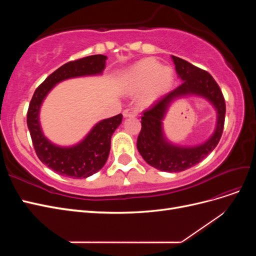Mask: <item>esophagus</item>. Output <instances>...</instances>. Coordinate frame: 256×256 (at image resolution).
Listing matches in <instances>:
<instances>
[{
  "label": "esophagus",
  "instance_id": "obj_1",
  "mask_svg": "<svg viewBox=\"0 0 256 256\" xmlns=\"http://www.w3.org/2000/svg\"><path fill=\"white\" fill-rule=\"evenodd\" d=\"M122 115L125 118H134V116L138 115V111L136 108H129V109H125L122 111Z\"/></svg>",
  "mask_w": 256,
  "mask_h": 256
}]
</instances>
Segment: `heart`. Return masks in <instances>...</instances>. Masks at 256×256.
Listing matches in <instances>:
<instances>
[{"label":"heart","instance_id":"b5f03b06","mask_svg":"<svg viewBox=\"0 0 256 256\" xmlns=\"http://www.w3.org/2000/svg\"><path fill=\"white\" fill-rule=\"evenodd\" d=\"M173 72L170 67H161L154 58H145L130 69L126 79V88L130 92H141L140 102L150 106L171 88Z\"/></svg>","mask_w":256,"mask_h":256}]
</instances>
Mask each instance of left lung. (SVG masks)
Returning <instances> with one entry per match:
<instances>
[{"instance_id": "8db88e82", "label": "left lung", "mask_w": 256, "mask_h": 256, "mask_svg": "<svg viewBox=\"0 0 256 256\" xmlns=\"http://www.w3.org/2000/svg\"><path fill=\"white\" fill-rule=\"evenodd\" d=\"M172 58L178 78L182 82L143 112L142 129L136 142L138 150L147 164L160 171L171 173L190 168L208 156L220 141L226 118V102L212 74L180 58L172 56ZM186 94L204 96L217 110L215 132L205 144L198 146L182 148L170 144L162 130V120L169 104L174 98Z\"/></svg>"}]
</instances>
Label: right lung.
I'll return each instance as SVG.
<instances>
[{"label":"right lung","mask_w":256,"mask_h":256,"mask_svg":"<svg viewBox=\"0 0 256 256\" xmlns=\"http://www.w3.org/2000/svg\"><path fill=\"white\" fill-rule=\"evenodd\" d=\"M106 58L102 54H96L68 62L47 76L30 99L26 122L37 157L62 176L86 178L102 168L110 154L111 136L120 125L122 115L118 114L99 122L80 143L70 147H60L51 143L42 134L40 122V106L54 85L60 81L102 74L106 68Z\"/></svg>","instance_id":"add662e5"}]
</instances>
